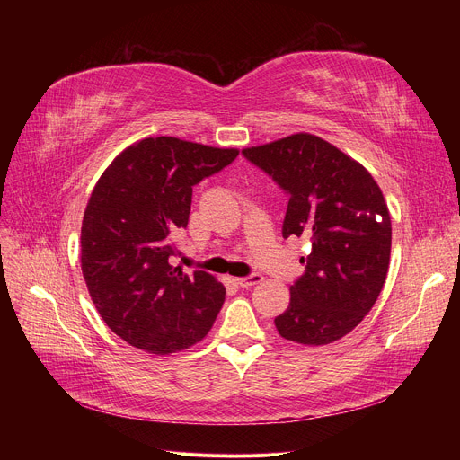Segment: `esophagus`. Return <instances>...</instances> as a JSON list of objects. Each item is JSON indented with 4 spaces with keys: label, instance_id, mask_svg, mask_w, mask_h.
<instances>
[{
    "label": "esophagus",
    "instance_id": "1",
    "mask_svg": "<svg viewBox=\"0 0 460 460\" xmlns=\"http://www.w3.org/2000/svg\"><path fill=\"white\" fill-rule=\"evenodd\" d=\"M264 278L261 274H252V276H246V278H236V283L243 287V288H250L257 283H261Z\"/></svg>",
    "mask_w": 460,
    "mask_h": 460
}]
</instances>
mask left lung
Listing matches in <instances>:
<instances>
[{"label":"left lung","mask_w":460,"mask_h":460,"mask_svg":"<svg viewBox=\"0 0 460 460\" xmlns=\"http://www.w3.org/2000/svg\"><path fill=\"white\" fill-rule=\"evenodd\" d=\"M287 193L283 236L309 238L288 307L274 319L283 340L321 347L352 332L388 276L392 217L367 169L319 136L298 132L243 151Z\"/></svg>","instance_id":"left-lung-1"}]
</instances>
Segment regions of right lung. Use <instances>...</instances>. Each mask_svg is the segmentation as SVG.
Wrapping results in <instances>:
<instances>
[{"label":"right lung","instance_id":"obj_1","mask_svg":"<svg viewBox=\"0 0 460 460\" xmlns=\"http://www.w3.org/2000/svg\"><path fill=\"white\" fill-rule=\"evenodd\" d=\"M236 156L238 149L145 137L94 184L82 222V274L102 321L128 345L167 356L212 328L226 287L203 270L188 276L173 267L172 236L188 226L193 186Z\"/></svg>","mask_w":460,"mask_h":460}]
</instances>
